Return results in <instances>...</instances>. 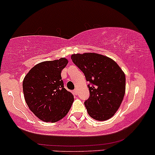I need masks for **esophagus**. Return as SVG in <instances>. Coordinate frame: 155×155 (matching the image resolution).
Segmentation results:
<instances>
[{
    "instance_id": "esophagus-1",
    "label": "esophagus",
    "mask_w": 155,
    "mask_h": 155,
    "mask_svg": "<svg viewBox=\"0 0 155 155\" xmlns=\"http://www.w3.org/2000/svg\"><path fill=\"white\" fill-rule=\"evenodd\" d=\"M74 94H76H76H77V90H76V89H75V90H74Z\"/></svg>"
}]
</instances>
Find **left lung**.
Here are the masks:
<instances>
[{"instance_id": "obj_1", "label": "left lung", "mask_w": 155, "mask_h": 155, "mask_svg": "<svg viewBox=\"0 0 155 155\" xmlns=\"http://www.w3.org/2000/svg\"><path fill=\"white\" fill-rule=\"evenodd\" d=\"M71 60L90 82V97L84 102L88 114L98 121L110 119L123 100L124 72L111 58L96 53L72 54Z\"/></svg>"}]
</instances>
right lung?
<instances>
[{"label": "right lung", "mask_w": 155, "mask_h": 155, "mask_svg": "<svg viewBox=\"0 0 155 155\" xmlns=\"http://www.w3.org/2000/svg\"><path fill=\"white\" fill-rule=\"evenodd\" d=\"M68 60L60 58L37 64L23 80L22 87L26 104L41 120L56 122L69 111L74 95L64 88L62 70Z\"/></svg>", "instance_id": "add662e5"}]
</instances>
